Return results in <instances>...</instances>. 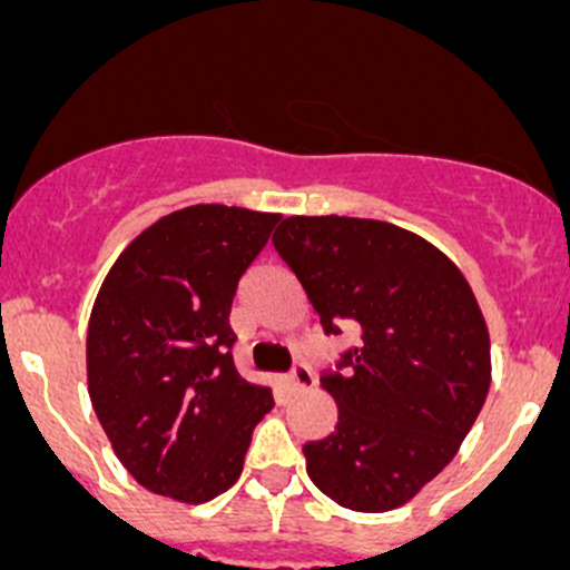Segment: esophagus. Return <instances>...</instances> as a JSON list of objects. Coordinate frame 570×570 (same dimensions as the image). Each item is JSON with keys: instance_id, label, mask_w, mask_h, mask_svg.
<instances>
[{"instance_id": "1", "label": "esophagus", "mask_w": 570, "mask_h": 570, "mask_svg": "<svg viewBox=\"0 0 570 570\" xmlns=\"http://www.w3.org/2000/svg\"><path fill=\"white\" fill-rule=\"evenodd\" d=\"M286 392H308L314 386V372L306 364H295L284 381Z\"/></svg>"}]
</instances>
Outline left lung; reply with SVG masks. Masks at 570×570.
Returning a JSON list of instances; mask_svg holds the SVG:
<instances>
[{"label":"left lung","instance_id":"left-lung-1","mask_svg":"<svg viewBox=\"0 0 570 570\" xmlns=\"http://www.w3.org/2000/svg\"><path fill=\"white\" fill-rule=\"evenodd\" d=\"M325 333L358 347L325 372L338 422L303 446L325 497L358 513L411 502L461 450L491 386V338L461 269L419 234L361 217H286L273 234Z\"/></svg>","mask_w":570,"mask_h":570}]
</instances>
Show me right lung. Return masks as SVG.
Instances as JSON below:
<instances>
[{
	"label": "right lung",
	"instance_id": "add662e5",
	"mask_svg": "<svg viewBox=\"0 0 570 570\" xmlns=\"http://www.w3.org/2000/svg\"><path fill=\"white\" fill-rule=\"evenodd\" d=\"M281 215L198 204L165 215L118 256L88 325V394L124 469L184 504L243 474L273 392L234 370L237 284Z\"/></svg>",
	"mask_w": 570,
	"mask_h": 570
}]
</instances>
